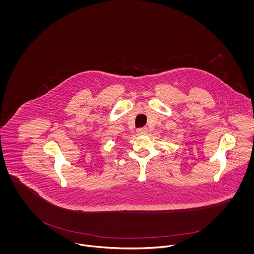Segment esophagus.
Masks as SVG:
<instances>
[{
    "instance_id": "obj_1",
    "label": "esophagus",
    "mask_w": 254,
    "mask_h": 254,
    "mask_svg": "<svg viewBox=\"0 0 254 254\" xmlns=\"http://www.w3.org/2000/svg\"><path fill=\"white\" fill-rule=\"evenodd\" d=\"M146 132H147V128L146 127H140V128L137 129V133H139V134H145Z\"/></svg>"
}]
</instances>
